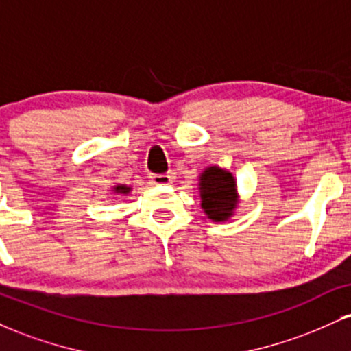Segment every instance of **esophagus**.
<instances>
[{
    "mask_svg": "<svg viewBox=\"0 0 351 351\" xmlns=\"http://www.w3.org/2000/svg\"><path fill=\"white\" fill-rule=\"evenodd\" d=\"M173 181V176L170 175H152L150 183L152 184H170Z\"/></svg>",
    "mask_w": 351,
    "mask_h": 351,
    "instance_id": "1",
    "label": "esophagus"
}]
</instances>
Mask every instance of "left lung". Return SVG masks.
<instances>
[{
	"mask_svg": "<svg viewBox=\"0 0 351 351\" xmlns=\"http://www.w3.org/2000/svg\"><path fill=\"white\" fill-rule=\"evenodd\" d=\"M201 209L213 223H224L234 216L239 206L236 178L231 171L211 165L198 176Z\"/></svg>",
	"mask_w": 351,
	"mask_h": 351,
	"instance_id": "8db88e82",
	"label": "left lung"
}]
</instances>
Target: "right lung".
<instances>
[{"label":"right lung","instance_id":"right-lung-1","mask_svg":"<svg viewBox=\"0 0 351 351\" xmlns=\"http://www.w3.org/2000/svg\"><path fill=\"white\" fill-rule=\"evenodd\" d=\"M112 195H120V196H127L128 193L132 191V186H128V184H123V183H115L114 186H112Z\"/></svg>","mask_w":351,"mask_h":351}]
</instances>
